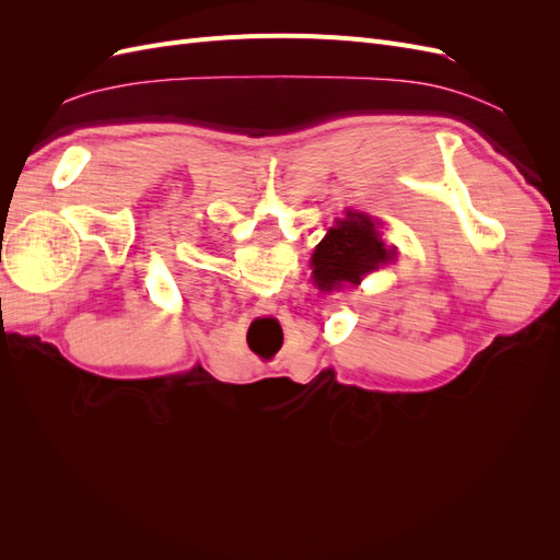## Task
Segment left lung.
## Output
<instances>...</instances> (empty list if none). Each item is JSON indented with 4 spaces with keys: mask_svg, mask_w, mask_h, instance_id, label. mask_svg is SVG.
Listing matches in <instances>:
<instances>
[{
    "mask_svg": "<svg viewBox=\"0 0 560 560\" xmlns=\"http://www.w3.org/2000/svg\"><path fill=\"white\" fill-rule=\"evenodd\" d=\"M381 222L364 212H346L313 252V278L322 290L341 284H360V280L395 259V247H387L378 231Z\"/></svg>",
    "mask_w": 560,
    "mask_h": 560,
    "instance_id": "left-lung-1",
    "label": "left lung"
}]
</instances>
